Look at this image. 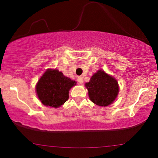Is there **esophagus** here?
Segmentation results:
<instances>
[{
    "label": "esophagus",
    "instance_id": "34e87169",
    "mask_svg": "<svg viewBox=\"0 0 158 158\" xmlns=\"http://www.w3.org/2000/svg\"><path fill=\"white\" fill-rule=\"evenodd\" d=\"M77 81L79 82V84H82L84 83V80H83V77H77Z\"/></svg>",
    "mask_w": 158,
    "mask_h": 158
}]
</instances>
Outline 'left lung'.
I'll list each match as a JSON object with an SVG mask.
<instances>
[{
    "instance_id": "left-lung-1",
    "label": "left lung",
    "mask_w": 158,
    "mask_h": 158,
    "mask_svg": "<svg viewBox=\"0 0 158 158\" xmlns=\"http://www.w3.org/2000/svg\"><path fill=\"white\" fill-rule=\"evenodd\" d=\"M85 86L89 91L90 100L101 106L110 104L116 99L119 91L116 80L102 70L95 73Z\"/></svg>"
}]
</instances>
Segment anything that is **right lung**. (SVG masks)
<instances>
[{
    "instance_id": "add662e5",
    "label": "right lung",
    "mask_w": 158,
    "mask_h": 158,
    "mask_svg": "<svg viewBox=\"0 0 158 158\" xmlns=\"http://www.w3.org/2000/svg\"><path fill=\"white\" fill-rule=\"evenodd\" d=\"M77 82L56 69H48L36 85L39 99L44 105L57 108L69 98V89Z\"/></svg>"
}]
</instances>
